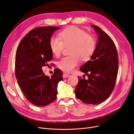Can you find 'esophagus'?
<instances>
[{"instance_id":"34e87169","label":"esophagus","mask_w":134,"mask_h":134,"mask_svg":"<svg viewBox=\"0 0 134 134\" xmlns=\"http://www.w3.org/2000/svg\"><path fill=\"white\" fill-rule=\"evenodd\" d=\"M69 76H70V75L69 74H67V73H64L63 75V76L64 78H66Z\"/></svg>"}]
</instances>
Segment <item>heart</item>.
Wrapping results in <instances>:
<instances>
[{
	"instance_id": "heart-1",
	"label": "heart",
	"mask_w": 134,
	"mask_h": 134,
	"mask_svg": "<svg viewBox=\"0 0 134 134\" xmlns=\"http://www.w3.org/2000/svg\"><path fill=\"white\" fill-rule=\"evenodd\" d=\"M59 38L52 37L49 41V46L52 54L57 57L60 55L64 47L70 46V54L60 59L57 66L62 70L70 72L81 61L89 60L95 49L94 38L84 30L74 26L68 27L59 33Z\"/></svg>"
}]
</instances>
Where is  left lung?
<instances>
[{
	"label": "left lung",
	"instance_id": "8db88e82",
	"mask_svg": "<svg viewBox=\"0 0 134 134\" xmlns=\"http://www.w3.org/2000/svg\"><path fill=\"white\" fill-rule=\"evenodd\" d=\"M92 27L98 35V41L91 60L80 69L88 79L79 78L75 93L83 103L97 105L109 98L113 90L118 71V57L110 36L99 27Z\"/></svg>",
	"mask_w": 134,
	"mask_h": 134
}]
</instances>
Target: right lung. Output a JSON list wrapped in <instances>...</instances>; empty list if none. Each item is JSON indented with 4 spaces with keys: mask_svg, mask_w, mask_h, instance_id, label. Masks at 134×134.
<instances>
[{
    "mask_svg": "<svg viewBox=\"0 0 134 134\" xmlns=\"http://www.w3.org/2000/svg\"><path fill=\"white\" fill-rule=\"evenodd\" d=\"M59 28L49 26L31 30L17 49L15 75L18 84L27 99L37 106L48 105L56 99L57 86L63 80L59 69H54L51 77L46 76L42 70L53 58L49 41Z\"/></svg>",
    "mask_w": 134,
    "mask_h": 134,
    "instance_id": "right-lung-1",
    "label": "right lung"
}]
</instances>
